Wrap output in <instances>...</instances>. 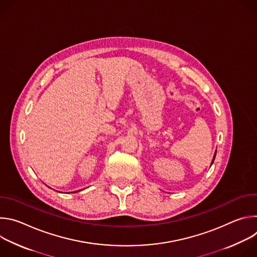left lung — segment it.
Segmentation results:
<instances>
[{
    "label": "left lung",
    "mask_w": 257,
    "mask_h": 257,
    "mask_svg": "<svg viewBox=\"0 0 257 257\" xmlns=\"http://www.w3.org/2000/svg\"><path fill=\"white\" fill-rule=\"evenodd\" d=\"M215 155H216V152H215V153H214V156H213V159H212V161H211V165H212V163H213V161H214V158H215ZM211 165H210V166H211Z\"/></svg>",
    "instance_id": "1"
}]
</instances>
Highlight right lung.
<instances>
[{
	"instance_id": "obj_1",
	"label": "right lung",
	"mask_w": 257,
	"mask_h": 257,
	"mask_svg": "<svg viewBox=\"0 0 257 257\" xmlns=\"http://www.w3.org/2000/svg\"><path fill=\"white\" fill-rule=\"evenodd\" d=\"M78 191H80V190H78ZM78 191H75V192H78Z\"/></svg>"
}]
</instances>
